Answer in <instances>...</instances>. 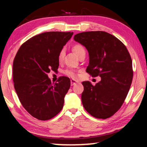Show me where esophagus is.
<instances>
[{"instance_id": "obj_1", "label": "esophagus", "mask_w": 147, "mask_h": 147, "mask_svg": "<svg viewBox=\"0 0 147 147\" xmlns=\"http://www.w3.org/2000/svg\"><path fill=\"white\" fill-rule=\"evenodd\" d=\"M77 81H76L75 80H71V86H74V85H75V84L77 83Z\"/></svg>"}]
</instances>
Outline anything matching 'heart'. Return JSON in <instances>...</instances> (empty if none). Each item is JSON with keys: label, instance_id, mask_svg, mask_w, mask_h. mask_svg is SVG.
<instances>
[{"label": "heart", "instance_id": "obj_1", "mask_svg": "<svg viewBox=\"0 0 147 147\" xmlns=\"http://www.w3.org/2000/svg\"><path fill=\"white\" fill-rule=\"evenodd\" d=\"M72 49H73V51H74V53L76 54V55H77L78 57H79L81 54L86 53L85 48H84V46L82 45L81 44H75V45L73 46V48H72ZM64 54H65L64 49H61L59 52V55H58V59H59V61H62V59H63V58L64 57ZM65 73L66 75L69 76L70 77L72 78H75L76 77V76H77L75 72L71 71V70H66Z\"/></svg>", "mask_w": 147, "mask_h": 147}]
</instances>
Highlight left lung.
Returning a JSON list of instances; mask_svg holds the SVG:
<instances>
[{
	"mask_svg": "<svg viewBox=\"0 0 147 147\" xmlns=\"http://www.w3.org/2000/svg\"><path fill=\"white\" fill-rule=\"evenodd\" d=\"M74 39L89 53L86 72L101 78L95 86L82 82V104L94 117L110 118L121 107L131 86L133 71L129 52L119 39L104 31L83 32Z\"/></svg>",
	"mask_w": 147,
	"mask_h": 147,
	"instance_id": "8db88e82",
	"label": "left lung"
}]
</instances>
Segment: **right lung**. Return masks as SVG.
Returning <instances> with one entry per match:
<instances>
[{
    "mask_svg": "<svg viewBox=\"0 0 147 147\" xmlns=\"http://www.w3.org/2000/svg\"><path fill=\"white\" fill-rule=\"evenodd\" d=\"M73 32H45L30 38L19 48L13 61V82L21 103L32 116L47 120L63 108L70 88L69 78L51 84L48 73L57 71L58 55Z\"/></svg>",
    "mask_w": 147,
    "mask_h": 147,
    "instance_id": "add662e5",
    "label": "right lung"
}]
</instances>
